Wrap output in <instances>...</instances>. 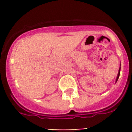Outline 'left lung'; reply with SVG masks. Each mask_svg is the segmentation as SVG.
I'll use <instances>...</instances> for the list:
<instances>
[{
    "instance_id": "1",
    "label": "left lung",
    "mask_w": 132,
    "mask_h": 132,
    "mask_svg": "<svg viewBox=\"0 0 132 132\" xmlns=\"http://www.w3.org/2000/svg\"><path fill=\"white\" fill-rule=\"evenodd\" d=\"M120 66H121V64H120V68H119V72H118V75H117V78H116V83L117 82V81H118V79H119V76H120V68H121V67H120Z\"/></svg>"
}]
</instances>
